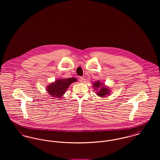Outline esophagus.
<instances>
[{
  "instance_id": "obj_1",
  "label": "esophagus",
  "mask_w": 160,
  "mask_h": 160,
  "mask_svg": "<svg viewBox=\"0 0 160 160\" xmlns=\"http://www.w3.org/2000/svg\"><path fill=\"white\" fill-rule=\"evenodd\" d=\"M79 81L81 82H83L84 81V77H80L79 78Z\"/></svg>"
}]
</instances>
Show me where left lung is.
<instances>
[{
  "instance_id": "1",
  "label": "left lung",
  "mask_w": 160,
  "mask_h": 160,
  "mask_svg": "<svg viewBox=\"0 0 160 160\" xmlns=\"http://www.w3.org/2000/svg\"><path fill=\"white\" fill-rule=\"evenodd\" d=\"M93 86L94 90H99L97 92V95L101 97H105L106 95H108L111 92L110 89H109L108 87H106L103 83L99 81L95 82V83H93ZM99 88H100V89H99Z\"/></svg>"
}]
</instances>
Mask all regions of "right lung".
Returning a JSON list of instances; mask_svg holds the SVG:
<instances>
[{
	"label": "right lung",
	"instance_id": "obj_1",
	"mask_svg": "<svg viewBox=\"0 0 160 160\" xmlns=\"http://www.w3.org/2000/svg\"><path fill=\"white\" fill-rule=\"evenodd\" d=\"M76 81L77 79L75 78L59 79L54 82L48 86L46 87V91H48V93L52 96L51 97L61 98L70 85Z\"/></svg>",
	"mask_w": 160,
	"mask_h": 160
}]
</instances>
